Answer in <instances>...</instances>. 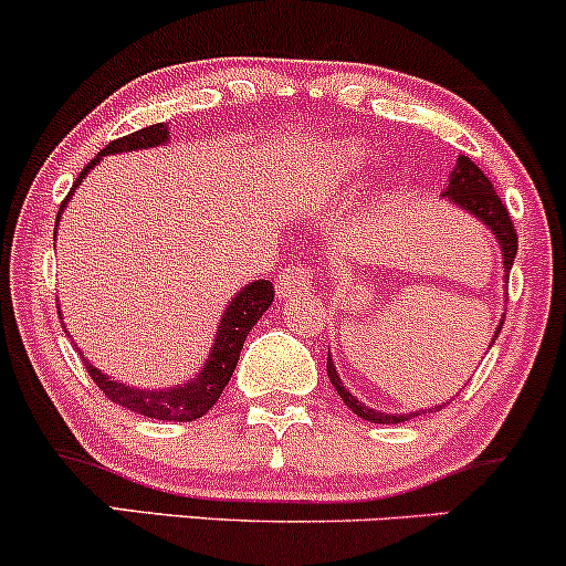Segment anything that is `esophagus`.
Listing matches in <instances>:
<instances>
[{"label":"esophagus","mask_w":566,"mask_h":566,"mask_svg":"<svg viewBox=\"0 0 566 566\" xmlns=\"http://www.w3.org/2000/svg\"><path fill=\"white\" fill-rule=\"evenodd\" d=\"M315 275H318V270H315L313 264H307V261L305 264L289 266V270H283L281 275H277V296H281V300H294V296L307 294V291L313 289Z\"/></svg>","instance_id":"esophagus-1"}]
</instances>
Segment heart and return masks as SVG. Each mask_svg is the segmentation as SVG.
<instances>
[{"label":"heart","instance_id":"heart-1","mask_svg":"<svg viewBox=\"0 0 566 566\" xmlns=\"http://www.w3.org/2000/svg\"><path fill=\"white\" fill-rule=\"evenodd\" d=\"M364 164V150L361 148H350V145H345V148H337L332 154V159L326 161V178L332 180H339L345 178V175H350L354 169H358Z\"/></svg>","mask_w":566,"mask_h":566}]
</instances>
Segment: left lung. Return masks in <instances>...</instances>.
Masks as SVG:
<instances>
[{
    "label": "left lung",
    "instance_id": "obj_1",
    "mask_svg": "<svg viewBox=\"0 0 566 566\" xmlns=\"http://www.w3.org/2000/svg\"><path fill=\"white\" fill-rule=\"evenodd\" d=\"M446 197H451L455 205H461L464 210H470L472 216L480 218V221H483L485 227L496 234V240H500V245H502L504 272H507V277H510V266H513L515 253H518V234H515L513 218H510L507 208L502 205L500 193L494 191L491 180L480 172V167L475 161L467 159V156H459L455 169L451 172V184H448ZM500 329H496V334H500ZM326 375H329L332 386L337 388L339 399H343V402L348 405L358 418H364V421H373V423H402L405 421V416H386V412H375L373 407H364L361 402H358L354 394H350L348 388L339 382V375H337V369H334L332 356L326 358ZM437 410H440V407H437Z\"/></svg>",
    "mask_w": 566,
    "mask_h": 566
}]
</instances>
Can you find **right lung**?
<instances>
[{
	"label": "right lung",
	"instance_id": "obj_1",
	"mask_svg": "<svg viewBox=\"0 0 566 566\" xmlns=\"http://www.w3.org/2000/svg\"><path fill=\"white\" fill-rule=\"evenodd\" d=\"M164 139H167V126L164 124L145 126V129L132 132V135L113 139L111 145H105V148L99 150V156L120 154V150L154 148V145H161ZM99 156L91 159L88 167L77 175L75 186L70 188L66 199L72 197V191H75L77 184L86 178L88 169L99 161ZM66 199L62 202V210ZM272 300H275V289H272L270 281H253L251 285H245V289L229 302L227 313H223L208 364H205L202 373H199L191 382H186V386L161 388V391H143V388H132V386H124V382L111 380L107 375H102L99 369L91 367L88 361L83 364H86L91 380L99 386V391L105 394L111 402L126 407V410H135L145 418H159V421H197V418H202L205 412L218 402V397L223 394L227 382L232 380L242 343H245L248 332H251L253 326H256V321L264 315V310L272 305Z\"/></svg>",
	"mask_w": 566,
	"mask_h": 566
}]
</instances>
